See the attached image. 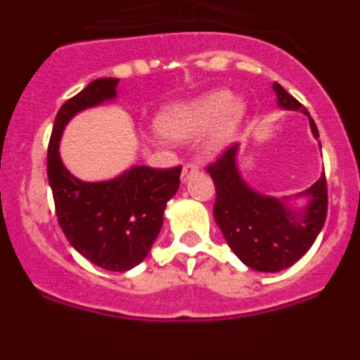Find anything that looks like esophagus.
Segmentation results:
<instances>
[{"mask_svg":"<svg viewBox=\"0 0 360 360\" xmlns=\"http://www.w3.org/2000/svg\"><path fill=\"white\" fill-rule=\"evenodd\" d=\"M200 169L198 165L196 164H186L182 167V182H187V180H191V176H195V174H198Z\"/></svg>","mask_w":360,"mask_h":360,"instance_id":"obj_1","label":"esophagus"}]
</instances>
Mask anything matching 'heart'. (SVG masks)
Returning a JSON list of instances; mask_svg holds the SVG:
<instances>
[{"label": "heart", "mask_w": 360, "mask_h": 360, "mask_svg": "<svg viewBox=\"0 0 360 360\" xmlns=\"http://www.w3.org/2000/svg\"><path fill=\"white\" fill-rule=\"evenodd\" d=\"M243 113V104L231 91L216 90L165 108L157 117V128L165 139L178 142L191 141L212 128L205 146L216 151L234 136Z\"/></svg>", "instance_id": "obj_1"}]
</instances>
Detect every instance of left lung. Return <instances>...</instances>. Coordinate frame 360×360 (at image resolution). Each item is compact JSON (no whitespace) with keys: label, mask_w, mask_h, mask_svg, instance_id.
<instances>
[{"label":"left lung","mask_w":360,"mask_h":360,"mask_svg":"<svg viewBox=\"0 0 360 360\" xmlns=\"http://www.w3.org/2000/svg\"><path fill=\"white\" fill-rule=\"evenodd\" d=\"M281 110L301 111L308 117L311 135L319 139L316 122L303 104L281 84L274 82ZM240 146L234 144L207 167L216 187L214 219L232 252L257 272H279L294 265L308 252L326 219L328 195L324 173L314 186L295 195L304 196L307 205L294 209L290 198H274L257 193L245 182L238 167Z\"/></svg>","instance_id":"1"}]
</instances>
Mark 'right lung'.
<instances>
[{"instance_id":"1","label":"right lung","mask_w":360,"mask_h":360,"mask_svg":"<svg viewBox=\"0 0 360 360\" xmlns=\"http://www.w3.org/2000/svg\"><path fill=\"white\" fill-rule=\"evenodd\" d=\"M119 79L91 81L66 101L53 120L49 144V184L59 225L73 249L111 272L142 263L164 224L165 205L180 187L182 167L151 169L131 165L119 176L86 182L73 176L59 155V142L73 117L117 98Z\"/></svg>"}]
</instances>
